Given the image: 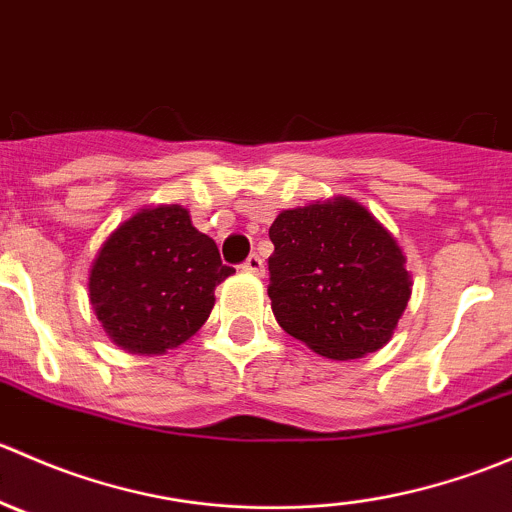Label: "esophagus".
Instances as JSON below:
<instances>
[{
	"label": "esophagus",
	"mask_w": 512,
	"mask_h": 512,
	"mask_svg": "<svg viewBox=\"0 0 512 512\" xmlns=\"http://www.w3.org/2000/svg\"><path fill=\"white\" fill-rule=\"evenodd\" d=\"M242 270L250 272V275H265V262H262L260 255H250L242 262Z\"/></svg>",
	"instance_id": "34e87169"
}]
</instances>
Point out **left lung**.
Instances as JSON below:
<instances>
[{
    "label": "left lung",
    "mask_w": 512,
    "mask_h": 512,
    "mask_svg": "<svg viewBox=\"0 0 512 512\" xmlns=\"http://www.w3.org/2000/svg\"><path fill=\"white\" fill-rule=\"evenodd\" d=\"M272 312L277 324L327 359L384 347L411 299L399 242L352 198L282 210L270 227Z\"/></svg>",
    "instance_id": "obj_1"
}]
</instances>
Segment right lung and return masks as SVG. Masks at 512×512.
<instances>
[{
	"instance_id": "add662e5",
	"label": "right lung",
	"mask_w": 512,
	"mask_h": 512,
	"mask_svg": "<svg viewBox=\"0 0 512 512\" xmlns=\"http://www.w3.org/2000/svg\"><path fill=\"white\" fill-rule=\"evenodd\" d=\"M232 272L183 205H158L106 237L89 272V299L111 342L131 354H163L203 327L215 287Z\"/></svg>"
}]
</instances>
